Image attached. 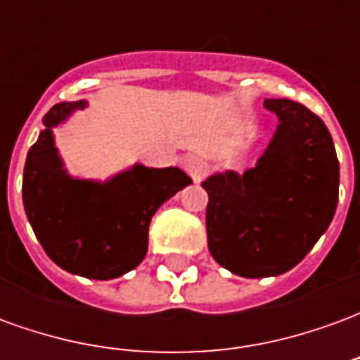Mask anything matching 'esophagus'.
I'll return each instance as SVG.
<instances>
[{
    "label": "esophagus",
    "mask_w": 360,
    "mask_h": 360,
    "mask_svg": "<svg viewBox=\"0 0 360 360\" xmlns=\"http://www.w3.org/2000/svg\"><path fill=\"white\" fill-rule=\"evenodd\" d=\"M183 167L185 172L191 175V179L195 183H200L204 179V175L208 172V162L200 156H188L185 162H183Z\"/></svg>",
    "instance_id": "obj_1"
}]
</instances>
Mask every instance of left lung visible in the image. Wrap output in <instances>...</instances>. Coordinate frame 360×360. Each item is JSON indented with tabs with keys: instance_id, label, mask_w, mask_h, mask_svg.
Wrapping results in <instances>:
<instances>
[{
	"instance_id": "obj_1",
	"label": "left lung",
	"mask_w": 360,
	"mask_h": 360,
	"mask_svg": "<svg viewBox=\"0 0 360 360\" xmlns=\"http://www.w3.org/2000/svg\"><path fill=\"white\" fill-rule=\"evenodd\" d=\"M264 108L279 125L257 165L202 181L210 255L241 278L299 264L332 224L340 195V162L324 121L285 98H266Z\"/></svg>"
}]
</instances>
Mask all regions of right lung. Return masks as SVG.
Returning a JSON list of instances; mask_svg holds the SVG:
<instances>
[{
	"mask_svg": "<svg viewBox=\"0 0 360 360\" xmlns=\"http://www.w3.org/2000/svg\"><path fill=\"white\" fill-rule=\"evenodd\" d=\"M86 102L56 103L30 146L22 173V204L46 255L65 271L113 279L141 264L148 250V226L156 210L193 181L179 167L136 164L111 179H75L53 144L61 125Z\"/></svg>",
	"mask_w": 360,
	"mask_h": 360,
	"instance_id": "right-lung-1",
	"label": "right lung"
}]
</instances>
